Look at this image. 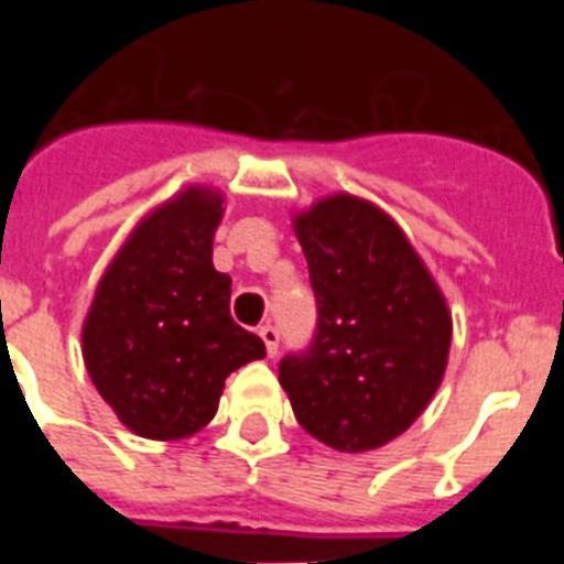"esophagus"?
Returning a JSON list of instances; mask_svg holds the SVG:
<instances>
[{
    "mask_svg": "<svg viewBox=\"0 0 564 564\" xmlns=\"http://www.w3.org/2000/svg\"><path fill=\"white\" fill-rule=\"evenodd\" d=\"M259 338L265 341L268 356H273V352H276V347H279V330H276V327H271V325L259 327Z\"/></svg>",
    "mask_w": 564,
    "mask_h": 564,
    "instance_id": "esophagus-1",
    "label": "esophagus"
}]
</instances>
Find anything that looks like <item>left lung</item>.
Segmentation results:
<instances>
[{"label": "left lung", "mask_w": 564, "mask_h": 564, "mask_svg": "<svg viewBox=\"0 0 564 564\" xmlns=\"http://www.w3.org/2000/svg\"><path fill=\"white\" fill-rule=\"evenodd\" d=\"M318 325L279 364L302 430L336 452L395 441L430 406L452 347V313L390 214L338 192L293 214Z\"/></svg>", "instance_id": "1"}]
</instances>
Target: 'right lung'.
I'll use <instances>...</instances> for the list:
<instances>
[{
	"instance_id": "right-lung-1",
	"label": "right lung",
	"mask_w": 564,
	"mask_h": 564,
	"mask_svg": "<svg viewBox=\"0 0 564 564\" xmlns=\"http://www.w3.org/2000/svg\"><path fill=\"white\" fill-rule=\"evenodd\" d=\"M223 192L186 186L127 237L96 288L82 327L89 378L118 421L149 441L200 432L226 378L265 358L231 318V276L212 262Z\"/></svg>"
}]
</instances>
